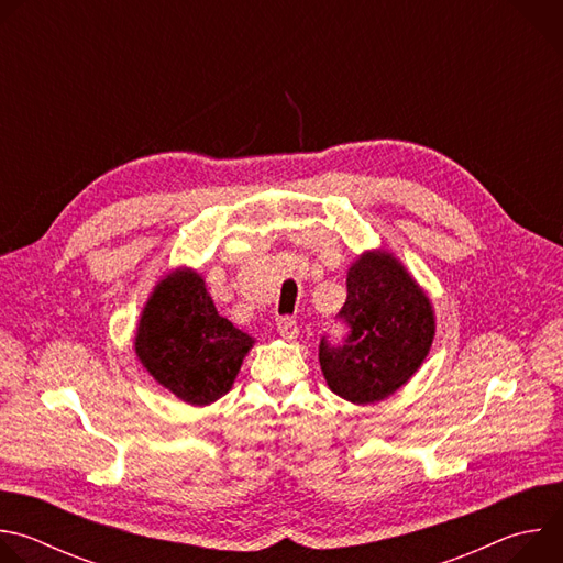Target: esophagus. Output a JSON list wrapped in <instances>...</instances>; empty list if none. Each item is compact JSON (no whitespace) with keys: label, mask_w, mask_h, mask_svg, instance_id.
<instances>
[{"label":"esophagus","mask_w":563,"mask_h":563,"mask_svg":"<svg viewBox=\"0 0 563 563\" xmlns=\"http://www.w3.org/2000/svg\"><path fill=\"white\" fill-rule=\"evenodd\" d=\"M276 330H278V334H280L285 341H294V339H298V325H296V320H294L291 316H283V318H278Z\"/></svg>","instance_id":"esophagus-1"}]
</instances>
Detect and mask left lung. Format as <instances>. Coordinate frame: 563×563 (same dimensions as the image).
<instances>
[{"mask_svg": "<svg viewBox=\"0 0 563 563\" xmlns=\"http://www.w3.org/2000/svg\"><path fill=\"white\" fill-rule=\"evenodd\" d=\"M339 318L350 332L341 345L323 336L318 361L330 389L356 406L404 387L430 354L437 330L426 291L383 250L352 263Z\"/></svg>", "mask_w": 563, "mask_h": 563, "instance_id": "obj_1", "label": "left lung"}]
</instances>
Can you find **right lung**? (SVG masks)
<instances>
[{
	"label": "right lung",
	"instance_id": "1",
	"mask_svg": "<svg viewBox=\"0 0 563 563\" xmlns=\"http://www.w3.org/2000/svg\"><path fill=\"white\" fill-rule=\"evenodd\" d=\"M254 339L222 318L194 269H176L148 296L135 354L146 372L185 404L209 406L224 396Z\"/></svg>",
	"mask_w": 563,
	"mask_h": 563
}]
</instances>
